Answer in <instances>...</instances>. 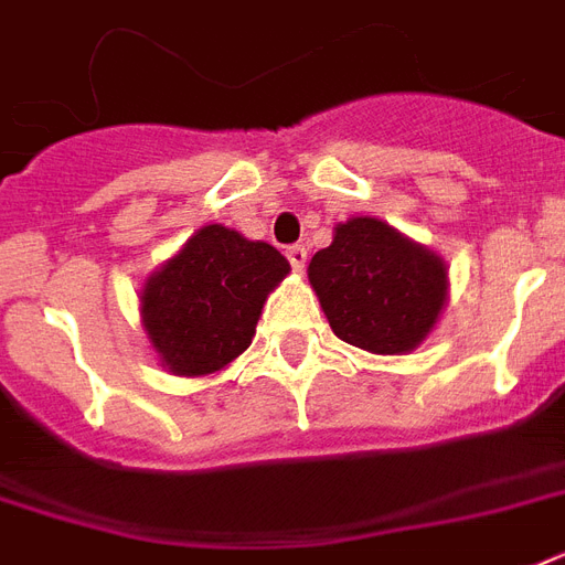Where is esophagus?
I'll return each instance as SVG.
<instances>
[{
    "mask_svg": "<svg viewBox=\"0 0 565 565\" xmlns=\"http://www.w3.org/2000/svg\"><path fill=\"white\" fill-rule=\"evenodd\" d=\"M287 260H290V267L296 269V273H301V269L307 267V249H305V246H301V243L290 246V249H287Z\"/></svg>",
    "mask_w": 565,
    "mask_h": 565,
    "instance_id": "1",
    "label": "esophagus"
}]
</instances>
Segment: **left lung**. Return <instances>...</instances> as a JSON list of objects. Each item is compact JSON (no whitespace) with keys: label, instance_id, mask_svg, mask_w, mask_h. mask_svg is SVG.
Listing matches in <instances>:
<instances>
[{"label":"left lung","instance_id":"obj_1","mask_svg":"<svg viewBox=\"0 0 565 565\" xmlns=\"http://www.w3.org/2000/svg\"><path fill=\"white\" fill-rule=\"evenodd\" d=\"M330 328L371 354H409L447 301V264L377 217L339 223L307 267Z\"/></svg>","mask_w":565,"mask_h":565}]
</instances>
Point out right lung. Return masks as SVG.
Segmentation results:
<instances>
[{
	"mask_svg": "<svg viewBox=\"0 0 565 565\" xmlns=\"http://www.w3.org/2000/svg\"><path fill=\"white\" fill-rule=\"evenodd\" d=\"M290 273L281 252L235 228L203 226L141 290V324L179 377L226 369L252 345L269 292Z\"/></svg>",
	"mask_w": 565,
	"mask_h": 565,
	"instance_id": "add662e5",
	"label": "right lung"
}]
</instances>
